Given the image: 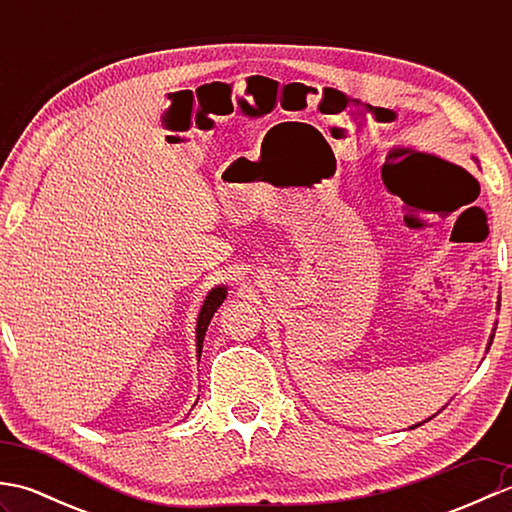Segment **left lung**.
<instances>
[{"label":"left lung","instance_id":"obj_1","mask_svg":"<svg viewBox=\"0 0 512 512\" xmlns=\"http://www.w3.org/2000/svg\"><path fill=\"white\" fill-rule=\"evenodd\" d=\"M493 336H495V334H491V341H488V347H491V343H493ZM488 347H486V352H488ZM431 418H433V416H431ZM431 418H429V420H431ZM420 424H422V422H420ZM420 424H413V427H420ZM413 427H411V429H413Z\"/></svg>","mask_w":512,"mask_h":512}]
</instances>
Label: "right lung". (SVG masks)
Here are the masks:
<instances>
[{"instance_id":"right-lung-1","label":"right lung","mask_w":512,"mask_h":512,"mask_svg":"<svg viewBox=\"0 0 512 512\" xmlns=\"http://www.w3.org/2000/svg\"><path fill=\"white\" fill-rule=\"evenodd\" d=\"M226 286H215L209 290V295H206L200 314H198V325H195V352H198V361L202 356V341H204V334L206 328H209V323L213 319V314L217 312V308L222 306L224 299H226Z\"/></svg>"}]
</instances>
